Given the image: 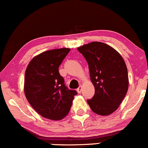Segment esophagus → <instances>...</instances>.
<instances>
[{
    "label": "esophagus",
    "instance_id": "esophagus-1",
    "mask_svg": "<svg viewBox=\"0 0 148 148\" xmlns=\"http://www.w3.org/2000/svg\"><path fill=\"white\" fill-rule=\"evenodd\" d=\"M82 91V86H79L77 88V92H79V93H81Z\"/></svg>",
    "mask_w": 148,
    "mask_h": 148
}]
</instances>
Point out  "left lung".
<instances>
[{"label": "left lung", "mask_w": 148, "mask_h": 148, "mask_svg": "<svg viewBox=\"0 0 148 148\" xmlns=\"http://www.w3.org/2000/svg\"><path fill=\"white\" fill-rule=\"evenodd\" d=\"M86 60L95 94L87 100L92 111L107 116L117 110L129 88L126 63L112 47L101 42H92L79 47Z\"/></svg>", "instance_id": "obj_1"}]
</instances>
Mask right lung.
<instances>
[{
    "label": "right lung",
    "mask_w": 148,
    "mask_h": 148,
    "mask_svg": "<svg viewBox=\"0 0 148 148\" xmlns=\"http://www.w3.org/2000/svg\"><path fill=\"white\" fill-rule=\"evenodd\" d=\"M70 51L60 48L43 52L34 57L27 66L24 79V93L36 111L46 119L65 117L77 92L65 86L59 68Z\"/></svg>",
    "instance_id": "right-lung-1"
}]
</instances>
